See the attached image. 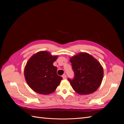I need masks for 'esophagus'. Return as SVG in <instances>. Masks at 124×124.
I'll use <instances>...</instances> for the list:
<instances>
[{
  "label": "esophagus",
  "mask_w": 124,
  "mask_h": 124,
  "mask_svg": "<svg viewBox=\"0 0 124 124\" xmlns=\"http://www.w3.org/2000/svg\"><path fill=\"white\" fill-rule=\"evenodd\" d=\"M62 77L63 78V79H66V78H67V76H66V74H63L62 76Z\"/></svg>",
  "instance_id": "esophagus-1"
}]
</instances>
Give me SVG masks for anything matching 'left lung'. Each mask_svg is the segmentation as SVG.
<instances>
[{"label":"left lung","instance_id":"8db88e82","mask_svg":"<svg viewBox=\"0 0 124 124\" xmlns=\"http://www.w3.org/2000/svg\"><path fill=\"white\" fill-rule=\"evenodd\" d=\"M74 78H68L74 91L80 95L95 92L102 82L103 69L100 63L88 53H79L71 57Z\"/></svg>","mask_w":124,"mask_h":124}]
</instances>
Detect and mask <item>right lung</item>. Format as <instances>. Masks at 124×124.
Returning <instances> with one entry per match:
<instances>
[{
    "label": "right lung",
    "instance_id": "obj_1",
    "mask_svg": "<svg viewBox=\"0 0 124 124\" xmlns=\"http://www.w3.org/2000/svg\"><path fill=\"white\" fill-rule=\"evenodd\" d=\"M57 57L47 51H40L29 58L25 67L24 76L33 91L48 95L57 88L62 79L57 74V67L53 65Z\"/></svg>",
    "mask_w": 124,
    "mask_h": 124
}]
</instances>
